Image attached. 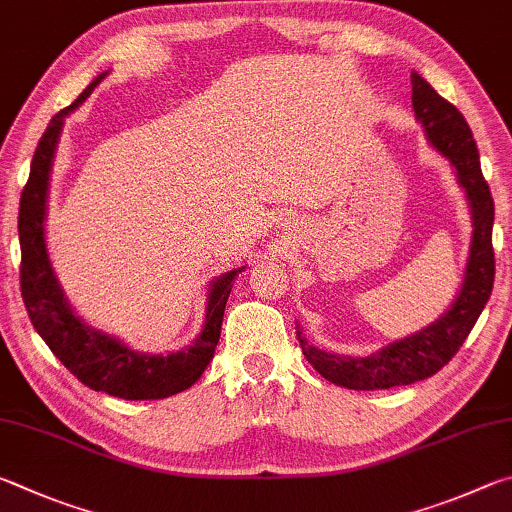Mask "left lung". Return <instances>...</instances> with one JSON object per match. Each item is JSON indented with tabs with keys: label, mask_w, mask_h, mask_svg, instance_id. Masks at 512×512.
<instances>
[{
	"label": "left lung",
	"mask_w": 512,
	"mask_h": 512,
	"mask_svg": "<svg viewBox=\"0 0 512 512\" xmlns=\"http://www.w3.org/2000/svg\"><path fill=\"white\" fill-rule=\"evenodd\" d=\"M411 103L416 121L423 125L432 146L450 161L456 179L465 191L472 213V240L461 288L441 317L418 333L382 346L366 357L328 353L312 346L297 326V337L306 360L328 382L355 391L391 389L432 378L463 346L472 326L490 299L495 283V251H492V222L495 202L481 173L477 143L463 114L423 76L411 71Z\"/></svg>",
	"instance_id": "1"
}]
</instances>
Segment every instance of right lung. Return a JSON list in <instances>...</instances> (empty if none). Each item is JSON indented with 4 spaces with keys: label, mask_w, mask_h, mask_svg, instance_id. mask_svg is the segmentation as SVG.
<instances>
[{
    "label": "right lung",
    "mask_w": 512,
    "mask_h": 512,
    "mask_svg": "<svg viewBox=\"0 0 512 512\" xmlns=\"http://www.w3.org/2000/svg\"><path fill=\"white\" fill-rule=\"evenodd\" d=\"M105 76L107 71L98 74L74 103L53 116L35 148L29 182L20 197V218H17L22 249V297L33 328L47 342L51 353L85 387L123 400H161L193 387L211 364L233 279L245 272V265L233 267L211 281L200 335L182 351L168 355L134 351L119 337L107 335L105 330L94 328L76 315L51 265L44 220H47L49 179L62 125L76 107L87 101V96Z\"/></svg>",
    "instance_id": "add662e5"
}]
</instances>
